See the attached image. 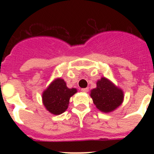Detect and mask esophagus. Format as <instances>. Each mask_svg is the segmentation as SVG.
Instances as JSON below:
<instances>
[{"label":"esophagus","mask_w":154,"mask_h":154,"mask_svg":"<svg viewBox=\"0 0 154 154\" xmlns=\"http://www.w3.org/2000/svg\"><path fill=\"white\" fill-rule=\"evenodd\" d=\"M81 90H82V92H88V91H89V89H88V88H84V89H82Z\"/></svg>","instance_id":"34e87169"}]
</instances>
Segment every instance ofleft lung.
Returning a JSON list of instances; mask_svg holds the SVG:
<instances>
[{
    "label": "left lung",
    "mask_w": 154,
    "mask_h": 154,
    "mask_svg": "<svg viewBox=\"0 0 154 154\" xmlns=\"http://www.w3.org/2000/svg\"><path fill=\"white\" fill-rule=\"evenodd\" d=\"M90 96L99 111L108 113L123 103L124 92L109 79L102 77L96 82V88L90 91Z\"/></svg>",
    "instance_id": "obj_1"
}]
</instances>
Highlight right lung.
I'll return each instance as SVG.
<instances>
[{"label":"right lung","instance_id":"right-lung-1","mask_svg":"<svg viewBox=\"0 0 154 154\" xmlns=\"http://www.w3.org/2000/svg\"><path fill=\"white\" fill-rule=\"evenodd\" d=\"M76 92L75 88H68L63 79L56 78L42 92V103L50 113L60 115L67 109L69 99Z\"/></svg>","mask_w":154,"mask_h":154}]
</instances>
